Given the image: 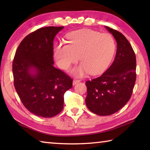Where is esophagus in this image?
<instances>
[{
	"label": "esophagus",
	"instance_id": "34e87169",
	"mask_svg": "<svg viewBox=\"0 0 150 150\" xmlns=\"http://www.w3.org/2000/svg\"><path fill=\"white\" fill-rule=\"evenodd\" d=\"M80 82V80H78V79H73V85H75V84H77V83Z\"/></svg>",
	"mask_w": 150,
	"mask_h": 150
}]
</instances>
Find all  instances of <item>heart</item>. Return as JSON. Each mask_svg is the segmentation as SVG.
<instances>
[{
	"mask_svg": "<svg viewBox=\"0 0 150 150\" xmlns=\"http://www.w3.org/2000/svg\"><path fill=\"white\" fill-rule=\"evenodd\" d=\"M67 43L55 45L54 57L57 64L63 70L69 69L77 62L81 64L72 70L75 76L91 73L98 75L107 69L116 51V43L111 35L83 29L74 31L67 35Z\"/></svg>",
	"mask_w": 150,
	"mask_h": 150,
	"instance_id": "b5f03b06",
	"label": "heart"
}]
</instances>
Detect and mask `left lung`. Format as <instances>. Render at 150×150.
I'll use <instances>...</instances> for the list:
<instances>
[{"instance_id":"obj_1","label":"left lung","mask_w":150,"mask_h":150,"mask_svg":"<svg viewBox=\"0 0 150 150\" xmlns=\"http://www.w3.org/2000/svg\"><path fill=\"white\" fill-rule=\"evenodd\" d=\"M117 42L115 59L97 78L86 81L85 103L92 112L108 116L118 112L128 102L136 79V59L132 45L117 30L106 26Z\"/></svg>"}]
</instances>
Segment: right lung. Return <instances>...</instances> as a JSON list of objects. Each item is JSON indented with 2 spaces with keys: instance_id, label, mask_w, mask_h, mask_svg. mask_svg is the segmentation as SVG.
Returning a JSON list of instances; mask_svg holds the SVG:
<instances>
[{
  "instance_id": "1",
  "label": "right lung",
  "mask_w": 150,
  "mask_h": 150,
  "mask_svg": "<svg viewBox=\"0 0 150 150\" xmlns=\"http://www.w3.org/2000/svg\"><path fill=\"white\" fill-rule=\"evenodd\" d=\"M63 28L47 26L30 33L18 47L12 62L14 85L20 100L30 112L41 117L58 115L63 108L65 93L73 86L72 79L54 67V39Z\"/></svg>"
}]
</instances>
